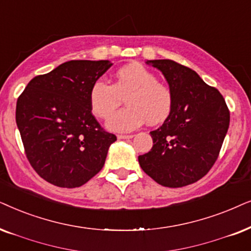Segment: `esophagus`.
<instances>
[{
    "instance_id": "obj_1",
    "label": "esophagus",
    "mask_w": 251,
    "mask_h": 251,
    "mask_svg": "<svg viewBox=\"0 0 251 251\" xmlns=\"http://www.w3.org/2000/svg\"><path fill=\"white\" fill-rule=\"evenodd\" d=\"M133 136H134V135H125V134H120V135L117 136V138H118L119 140H126V139H132Z\"/></svg>"
}]
</instances>
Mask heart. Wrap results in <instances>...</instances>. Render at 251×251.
Segmentation results:
<instances>
[{"instance_id": "obj_1", "label": "heart", "mask_w": 251, "mask_h": 251, "mask_svg": "<svg viewBox=\"0 0 251 251\" xmlns=\"http://www.w3.org/2000/svg\"><path fill=\"white\" fill-rule=\"evenodd\" d=\"M125 99L124 108L106 120L112 132H132L146 122L149 125L163 123L173 106V94L155 73L141 64H129L119 69L113 85L96 80L89 91V104L99 118H108Z\"/></svg>"}]
</instances>
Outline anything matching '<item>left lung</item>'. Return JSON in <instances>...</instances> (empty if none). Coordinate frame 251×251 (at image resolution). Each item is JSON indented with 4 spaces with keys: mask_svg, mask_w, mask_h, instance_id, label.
I'll return each mask as SVG.
<instances>
[{
    "mask_svg": "<svg viewBox=\"0 0 251 251\" xmlns=\"http://www.w3.org/2000/svg\"><path fill=\"white\" fill-rule=\"evenodd\" d=\"M163 73L173 106L163 125L150 132L152 148L139 156L141 169L157 183L178 188L203 178L218 158L229 126V111L218 89L192 69L171 61H147Z\"/></svg>",
    "mask_w": 251,
    "mask_h": 251,
    "instance_id": "obj_1",
    "label": "left lung"
}]
</instances>
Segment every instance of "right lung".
I'll use <instances>...</instances> for the list:
<instances>
[{
    "mask_svg": "<svg viewBox=\"0 0 251 251\" xmlns=\"http://www.w3.org/2000/svg\"><path fill=\"white\" fill-rule=\"evenodd\" d=\"M110 61H70L33 78L18 98L16 123L29 164L52 185L82 186L101 171L116 135L93 116L89 91Z\"/></svg>",
    "mask_w": 251,
    "mask_h": 251,
    "instance_id": "obj_1",
    "label": "right lung"
}]
</instances>
